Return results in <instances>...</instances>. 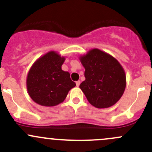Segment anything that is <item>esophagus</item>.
Instances as JSON below:
<instances>
[{
    "instance_id": "34e87169",
    "label": "esophagus",
    "mask_w": 152,
    "mask_h": 152,
    "mask_svg": "<svg viewBox=\"0 0 152 152\" xmlns=\"http://www.w3.org/2000/svg\"><path fill=\"white\" fill-rule=\"evenodd\" d=\"M80 84V80L77 81V82H76V86H77V87L79 86Z\"/></svg>"
}]
</instances>
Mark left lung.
I'll return each instance as SVG.
<instances>
[{"label":"left lung","instance_id":"obj_1","mask_svg":"<svg viewBox=\"0 0 152 152\" xmlns=\"http://www.w3.org/2000/svg\"><path fill=\"white\" fill-rule=\"evenodd\" d=\"M85 68L86 80L80 85L90 104L98 109L115 105L126 86L125 71L118 60L109 54L93 49L79 58Z\"/></svg>","mask_w":152,"mask_h":152}]
</instances>
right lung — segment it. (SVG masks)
I'll return each instance as SVG.
<instances>
[{
  "mask_svg": "<svg viewBox=\"0 0 152 152\" xmlns=\"http://www.w3.org/2000/svg\"><path fill=\"white\" fill-rule=\"evenodd\" d=\"M65 57L51 51L39 58L28 71L26 88L33 101L43 106H55L66 97L76 86L68 72L61 66Z\"/></svg>",
  "mask_w": 152,
  "mask_h": 152,
  "instance_id": "add662e5",
  "label": "right lung"
}]
</instances>
